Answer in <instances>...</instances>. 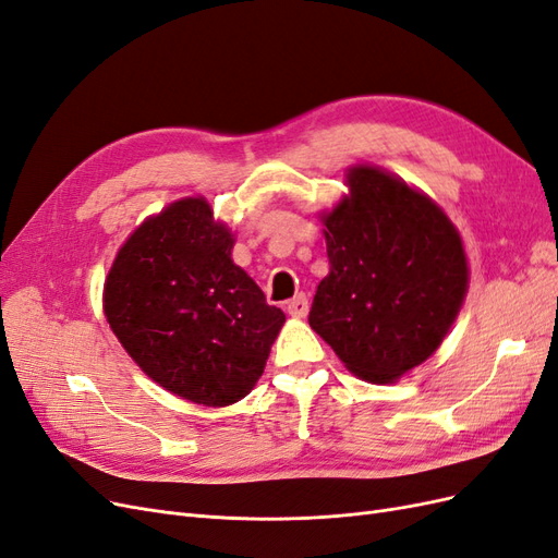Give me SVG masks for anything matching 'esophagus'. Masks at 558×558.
Listing matches in <instances>:
<instances>
[{
	"label": "esophagus",
	"mask_w": 558,
	"mask_h": 558,
	"mask_svg": "<svg viewBox=\"0 0 558 558\" xmlns=\"http://www.w3.org/2000/svg\"><path fill=\"white\" fill-rule=\"evenodd\" d=\"M286 312H289L291 316L295 318H305L307 312H310V300L305 293H298L293 300L286 302Z\"/></svg>",
	"instance_id": "34e87169"
}]
</instances>
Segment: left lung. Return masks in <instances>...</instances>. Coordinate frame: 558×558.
I'll return each mask as SVG.
<instances>
[{
    "mask_svg": "<svg viewBox=\"0 0 558 558\" xmlns=\"http://www.w3.org/2000/svg\"><path fill=\"white\" fill-rule=\"evenodd\" d=\"M330 214V272L310 326L365 381L393 384L442 344L468 293L459 230L435 202L379 167L347 172Z\"/></svg>",
    "mask_w": 558,
    "mask_h": 558,
    "instance_id": "1",
    "label": "left lung"
}]
</instances>
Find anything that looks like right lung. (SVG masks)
I'll return each mask as SVG.
<instances>
[{"label": "right lung", "instance_id": "1", "mask_svg": "<svg viewBox=\"0 0 558 558\" xmlns=\"http://www.w3.org/2000/svg\"><path fill=\"white\" fill-rule=\"evenodd\" d=\"M232 246L209 202L183 197L130 234L105 281V316L132 361L207 408L256 386L286 320L232 263Z\"/></svg>", "mask_w": 558, "mask_h": 558}]
</instances>
